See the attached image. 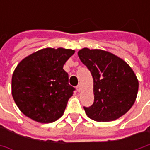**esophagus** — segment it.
<instances>
[{
  "label": "esophagus",
  "mask_w": 150,
  "mask_h": 150,
  "mask_svg": "<svg viewBox=\"0 0 150 150\" xmlns=\"http://www.w3.org/2000/svg\"><path fill=\"white\" fill-rule=\"evenodd\" d=\"M76 88H77V90H78V92H80V91H81V89H82V87H81V85L79 84V85H78V86L76 87Z\"/></svg>",
  "instance_id": "34e87169"
}]
</instances>
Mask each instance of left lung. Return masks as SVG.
I'll return each instance as SVG.
<instances>
[{
  "label": "left lung",
  "instance_id": "left-lung-1",
  "mask_svg": "<svg viewBox=\"0 0 150 150\" xmlns=\"http://www.w3.org/2000/svg\"><path fill=\"white\" fill-rule=\"evenodd\" d=\"M93 78L94 102L83 107L88 117L98 122L120 118L135 102L139 82L124 60L106 51L83 48L78 52Z\"/></svg>",
  "mask_w": 150,
  "mask_h": 150
}]
</instances>
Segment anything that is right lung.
<instances>
[{"mask_svg":"<svg viewBox=\"0 0 150 150\" xmlns=\"http://www.w3.org/2000/svg\"><path fill=\"white\" fill-rule=\"evenodd\" d=\"M74 50L45 48L26 57L11 79L15 103L26 117L39 123L61 118L75 88L68 83L63 65Z\"/></svg>","mask_w":150,"mask_h":150,"instance_id":"1","label":"right lung"}]
</instances>
